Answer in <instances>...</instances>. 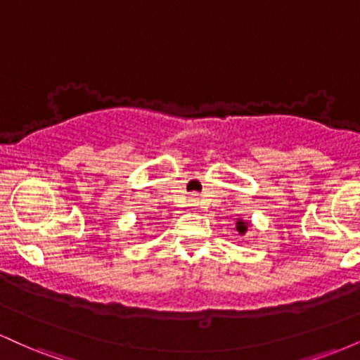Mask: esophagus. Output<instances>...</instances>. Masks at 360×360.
I'll return each instance as SVG.
<instances>
[{"mask_svg": "<svg viewBox=\"0 0 360 360\" xmlns=\"http://www.w3.org/2000/svg\"><path fill=\"white\" fill-rule=\"evenodd\" d=\"M189 201H191V206H198V201L200 200H198V196H191V200Z\"/></svg>", "mask_w": 360, "mask_h": 360, "instance_id": "obj_1", "label": "esophagus"}]
</instances>
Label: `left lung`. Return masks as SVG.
I'll return each mask as SVG.
<instances>
[{"instance_id": "8db88e82", "label": "left lung", "mask_w": 360, "mask_h": 360, "mask_svg": "<svg viewBox=\"0 0 360 360\" xmlns=\"http://www.w3.org/2000/svg\"><path fill=\"white\" fill-rule=\"evenodd\" d=\"M249 226H250V221L242 220V218H238L237 223H235V229H237V232L240 235H245L247 230H249Z\"/></svg>"}]
</instances>
